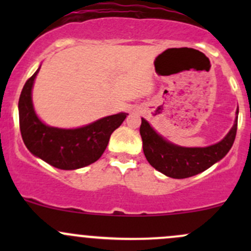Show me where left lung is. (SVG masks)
<instances>
[{"instance_id":"1","label":"left lung","mask_w":251,"mask_h":251,"mask_svg":"<svg viewBox=\"0 0 251 251\" xmlns=\"http://www.w3.org/2000/svg\"><path fill=\"white\" fill-rule=\"evenodd\" d=\"M237 116L229 132L217 143L207 147H181L159 135L142 118L140 133L143 153L148 163L159 173L171 178H187L198 175L221 160L233 146L237 133Z\"/></svg>"}]
</instances>
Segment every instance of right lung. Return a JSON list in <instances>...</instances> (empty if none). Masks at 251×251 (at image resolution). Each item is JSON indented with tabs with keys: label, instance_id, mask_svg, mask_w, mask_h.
I'll return each mask as SVG.
<instances>
[{
	"label": "right lung",
	"instance_id": "1",
	"mask_svg": "<svg viewBox=\"0 0 251 251\" xmlns=\"http://www.w3.org/2000/svg\"><path fill=\"white\" fill-rule=\"evenodd\" d=\"M39 69L25 82L18 103L23 141L30 153L60 170H76L102 156L110 135L127 113H118L76 128L48 126L37 116L32 104V87Z\"/></svg>",
	"mask_w": 251,
	"mask_h": 251
}]
</instances>
